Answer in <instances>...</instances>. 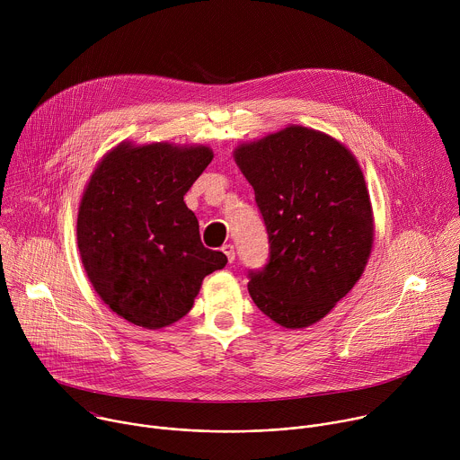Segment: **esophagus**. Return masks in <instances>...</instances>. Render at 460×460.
Masks as SVG:
<instances>
[{
  "label": "esophagus",
  "instance_id": "obj_1",
  "mask_svg": "<svg viewBox=\"0 0 460 460\" xmlns=\"http://www.w3.org/2000/svg\"><path fill=\"white\" fill-rule=\"evenodd\" d=\"M222 252L227 256V261H229V264H233V261H234V256H236V252H234V245L226 243V245L222 247Z\"/></svg>",
  "mask_w": 460,
  "mask_h": 460
}]
</instances>
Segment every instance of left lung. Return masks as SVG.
Masks as SVG:
<instances>
[{
  "label": "left lung",
  "instance_id": "8db88e82",
  "mask_svg": "<svg viewBox=\"0 0 460 460\" xmlns=\"http://www.w3.org/2000/svg\"><path fill=\"white\" fill-rule=\"evenodd\" d=\"M270 236V261L249 271L258 309L288 330L330 313L364 273L373 211L351 151L320 130L289 125L234 149Z\"/></svg>",
  "mask_w": 460,
  "mask_h": 460
}]
</instances>
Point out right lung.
I'll list each match as a JSON object with an SVG mask.
<instances>
[{"label":"right lung","instance_id":"right-lung-1","mask_svg":"<svg viewBox=\"0 0 460 460\" xmlns=\"http://www.w3.org/2000/svg\"><path fill=\"white\" fill-rule=\"evenodd\" d=\"M206 146L121 142L96 165L78 209V249L100 298L160 330L185 316L202 280L227 264L204 247L183 194L211 164Z\"/></svg>","mask_w":460,"mask_h":460}]
</instances>
